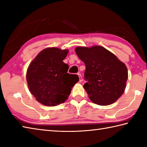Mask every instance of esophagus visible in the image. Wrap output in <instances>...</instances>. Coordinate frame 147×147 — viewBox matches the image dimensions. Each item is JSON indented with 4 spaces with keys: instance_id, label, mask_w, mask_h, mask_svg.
Here are the masks:
<instances>
[{
    "instance_id": "34e87169",
    "label": "esophagus",
    "mask_w": 147,
    "mask_h": 147,
    "mask_svg": "<svg viewBox=\"0 0 147 147\" xmlns=\"http://www.w3.org/2000/svg\"><path fill=\"white\" fill-rule=\"evenodd\" d=\"M78 76H79V82H82L83 81V78H82V77L81 76V74H80V73H78Z\"/></svg>"
}]
</instances>
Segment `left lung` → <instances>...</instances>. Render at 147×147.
Returning <instances> with one entry per match:
<instances>
[{
	"instance_id": "obj_1",
	"label": "left lung",
	"mask_w": 147,
	"mask_h": 147,
	"mask_svg": "<svg viewBox=\"0 0 147 147\" xmlns=\"http://www.w3.org/2000/svg\"><path fill=\"white\" fill-rule=\"evenodd\" d=\"M85 63L83 88L92 102L100 106L113 104L124 92L128 78L127 68L115 55L100 46L75 48Z\"/></svg>"
}]
</instances>
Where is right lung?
Masks as SVG:
<instances>
[{
	"instance_id": "obj_1",
	"label": "right lung",
	"mask_w": 147,
	"mask_h": 147,
	"mask_svg": "<svg viewBox=\"0 0 147 147\" xmlns=\"http://www.w3.org/2000/svg\"><path fill=\"white\" fill-rule=\"evenodd\" d=\"M69 52L55 47L47 48L37 55L27 71L28 87L41 104L54 106L64 102L79 78L67 73L69 65L63 62Z\"/></svg>"
}]
</instances>
